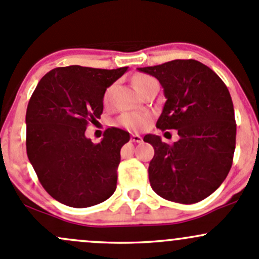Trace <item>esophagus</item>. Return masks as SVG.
Here are the masks:
<instances>
[{
    "label": "esophagus",
    "mask_w": 259,
    "mask_h": 259,
    "mask_svg": "<svg viewBox=\"0 0 259 259\" xmlns=\"http://www.w3.org/2000/svg\"><path fill=\"white\" fill-rule=\"evenodd\" d=\"M131 140H132V142H135V143H141L142 137H141L140 135H132Z\"/></svg>",
    "instance_id": "34e87169"
}]
</instances>
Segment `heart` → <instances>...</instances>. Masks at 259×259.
<instances>
[{
  "label": "heart",
  "instance_id": "heart-1",
  "mask_svg": "<svg viewBox=\"0 0 259 259\" xmlns=\"http://www.w3.org/2000/svg\"><path fill=\"white\" fill-rule=\"evenodd\" d=\"M151 80H154L153 77L148 75H136L133 77V86L136 90L140 91L143 85L149 82ZM111 93H112V88H107L104 94V102L108 104L111 99ZM151 122V115L144 111H136V112H123L118 116L116 119V124L124 127V128L131 131H141L146 128L148 123Z\"/></svg>",
  "mask_w": 259,
  "mask_h": 259
}]
</instances>
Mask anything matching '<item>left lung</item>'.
I'll use <instances>...</instances> for the list:
<instances>
[{"label":"left lung","mask_w":259,"mask_h":259,"mask_svg":"<svg viewBox=\"0 0 259 259\" xmlns=\"http://www.w3.org/2000/svg\"><path fill=\"white\" fill-rule=\"evenodd\" d=\"M157 77L166 101L159 130H177L179 141L146 135L154 148L148 174L153 190L169 201L195 204L222 184L232 165L236 121L229 89L215 71L194 59L138 68Z\"/></svg>","instance_id":"obj_1"}]
</instances>
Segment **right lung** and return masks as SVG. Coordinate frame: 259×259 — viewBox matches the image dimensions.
Instances as JSON below:
<instances>
[{
  "mask_svg": "<svg viewBox=\"0 0 259 259\" xmlns=\"http://www.w3.org/2000/svg\"><path fill=\"white\" fill-rule=\"evenodd\" d=\"M127 69L55 68L32 94L26 113L27 155L41 186L64 205L94 206L115 193L119 152L130 133L111 127L95 144L85 131L101 116L106 89Z\"/></svg>",
  "mask_w": 259,
  "mask_h": 259,
  "instance_id": "right-lung-1",
  "label": "right lung"
}]
</instances>
